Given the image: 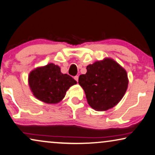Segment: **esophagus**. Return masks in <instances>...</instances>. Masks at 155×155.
<instances>
[{
    "label": "esophagus",
    "instance_id": "34e87169",
    "mask_svg": "<svg viewBox=\"0 0 155 155\" xmlns=\"http://www.w3.org/2000/svg\"><path fill=\"white\" fill-rule=\"evenodd\" d=\"M74 79H75L76 81L78 82V80H79V76H74Z\"/></svg>",
    "mask_w": 155,
    "mask_h": 155
}]
</instances>
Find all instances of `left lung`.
<instances>
[{
	"instance_id": "left-lung-1",
	"label": "left lung",
	"mask_w": 155,
	"mask_h": 155,
	"mask_svg": "<svg viewBox=\"0 0 155 155\" xmlns=\"http://www.w3.org/2000/svg\"><path fill=\"white\" fill-rule=\"evenodd\" d=\"M79 77L89 106L98 111L112 108L120 101L128 86L125 70L110 58L97 61L86 67Z\"/></svg>"
}]
</instances>
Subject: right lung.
I'll return each instance as SVG.
<instances>
[{
    "label": "right lung",
    "instance_id": "1",
    "mask_svg": "<svg viewBox=\"0 0 155 155\" xmlns=\"http://www.w3.org/2000/svg\"><path fill=\"white\" fill-rule=\"evenodd\" d=\"M28 83L38 100L55 104L64 98L67 90L76 81L68 74L61 73L59 66L50 63L32 70L29 74Z\"/></svg>",
    "mask_w": 155,
    "mask_h": 155
}]
</instances>
